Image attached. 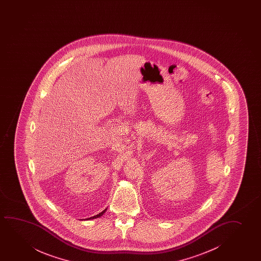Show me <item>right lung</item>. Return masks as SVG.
I'll use <instances>...</instances> for the list:
<instances>
[{"instance_id": "1", "label": "right lung", "mask_w": 261, "mask_h": 261, "mask_svg": "<svg viewBox=\"0 0 261 261\" xmlns=\"http://www.w3.org/2000/svg\"><path fill=\"white\" fill-rule=\"evenodd\" d=\"M106 211H107V208H105V210H104L103 211H101L100 213H99V214L96 215V216H93V217H92V218H86L85 220H92V219H95V218H100V217H101V216H102V215H103L104 213L106 212Z\"/></svg>"}]
</instances>
